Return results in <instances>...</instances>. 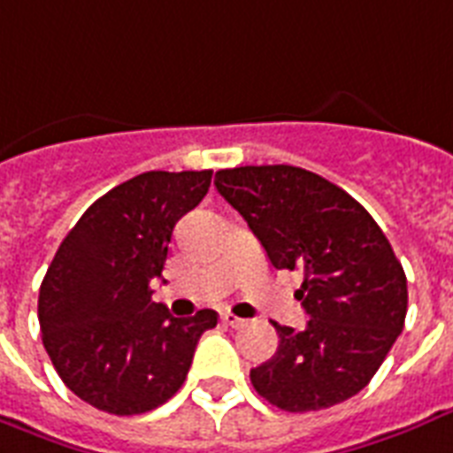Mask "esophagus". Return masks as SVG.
Wrapping results in <instances>:
<instances>
[{"instance_id": "obj_1", "label": "esophagus", "mask_w": 453, "mask_h": 453, "mask_svg": "<svg viewBox=\"0 0 453 453\" xmlns=\"http://www.w3.org/2000/svg\"><path fill=\"white\" fill-rule=\"evenodd\" d=\"M222 324L229 326V328H241V326H245V319H238L226 311V314H222Z\"/></svg>"}]
</instances>
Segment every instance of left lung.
<instances>
[{
	"mask_svg": "<svg viewBox=\"0 0 453 453\" xmlns=\"http://www.w3.org/2000/svg\"><path fill=\"white\" fill-rule=\"evenodd\" d=\"M217 191L238 210L276 269L303 272L307 326L272 321L279 347L250 371L259 397L283 411L328 409L364 390L404 328L406 276L376 219L352 196L293 165L219 170Z\"/></svg>",
	"mask_w": 453,
	"mask_h": 453,
	"instance_id": "1",
	"label": "left lung"
}]
</instances>
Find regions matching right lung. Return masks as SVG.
Wrapping results in <instances>:
<instances>
[{
  "label": "right lung",
  "instance_id": "obj_1",
  "mask_svg": "<svg viewBox=\"0 0 453 453\" xmlns=\"http://www.w3.org/2000/svg\"><path fill=\"white\" fill-rule=\"evenodd\" d=\"M212 170L143 172L92 203L58 245L37 317L56 373L80 399L113 416L165 404L184 385L217 311L172 317L153 303L172 231L205 198Z\"/></svg>",
  "mask_w": 453,
  "mask_h": 453
}]
</instances>
